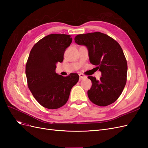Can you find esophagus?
Returning <instances> with one entry per match:
<instances>
[{"mask_svg":"<svg viewBox=\"0 0 148 148\" xmlns=\"http://www.w3.org/2000/svg\"><path fill=\"white\" fill-rule=\"evenodd\" d=\"M79 81H81V80L84 79H86L87 78L86 76H85L83 74H79Z\"/></svg>","mask_w":148,"mask_h":148,"instance_id":"obj_1","label":"esophagus"}]
</instances>
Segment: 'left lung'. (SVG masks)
<instances>
[{
    "mask_svg": "<svg viewBox=\"0 0 148 148\" xmlns=\"http://www.w3.org/2000/svg\"><path fill=\"white\" fill-rule=\"evenodd\" d=\"M78 45L88 50L89 61L101 72L99 80L89 76L92 86L88 91L89 100L99 106H107L117 101L127 82V62L120 44L108 35L100 32L78 34Z\"/></svg>",
    "mask_w": 148,
    "mask_h": 148,
    "instance_id": "left-lung-1",
    "label": "left lung"
}]
</instances>
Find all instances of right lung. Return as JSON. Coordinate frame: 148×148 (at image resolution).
I'll return each instance as SVG.
<instances>
[{
  "label": "right lung",
  "instance_id": "1",
  "mask_svg": "<svg viewBox=\"0 0 148 148\" xmlns=\"http://www.w3.org/2000/svg\"><path fill=\"white\" fill-rule=\"evenodd\" d=\"M71 42L70 35L51 34L39 40L30 51L25 71L28 86L36 100L47 109L64 106L78 82L77 73L63 77L56 72L57 63L64 60Z\"/></svg>",
  "mask_w": 148,
  "mask_h": 148
}]
</instances>
